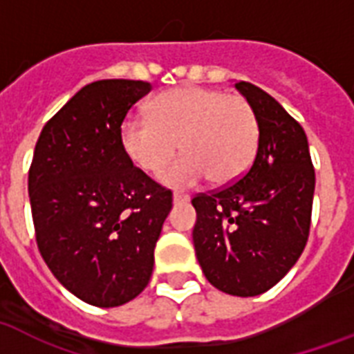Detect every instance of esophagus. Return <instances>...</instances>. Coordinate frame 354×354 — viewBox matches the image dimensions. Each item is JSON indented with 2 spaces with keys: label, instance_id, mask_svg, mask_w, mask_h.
I'll use <instances>...</instances> for the list:
<instances>
[{
  "label": "esophagus",
  "instance_id": "1",
  "mask_svg": "<svg viewBox=\"0 0 354 354\" xmlns=\"http://www.w3.org/2000/svg\"><path fill=\"white\" fill-rule=\"evenodd\" d=\"M188 201H190V196H185V194H179V192H175L174 194L175 205H179V203H188Z\"/></svg>",
  "mask_w": 354,
  "mask_h": 354
}]
</instances>
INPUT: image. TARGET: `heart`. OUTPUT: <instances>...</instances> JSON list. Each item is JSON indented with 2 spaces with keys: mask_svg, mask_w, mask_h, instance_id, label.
Listing matches in <instances>:
<instances>
[{
  "mask_svg": "<svg viewBox=\"0 0 354 354\" xmlns=\"http://www.w3.org/2000/svg\"><path fill=\"white\" fill-rule=\"evenodd\" d=\"M259 118L245 97L223 90L183 86L157 95L149 116L127 118L120 129L123 151L144 171H157L177 149L185 155L158 171L164 186L185 190L207 179L236 183L259 149Z\"/></svg>",
  "mask_w": 354,
  "mask_h": 354,
  "instance_id": "heart-1",
  "label": "heart"
}]
</instances>
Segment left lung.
Returning <instances> with one entry per match:
<instances>
[{"instance_id":"8db88e82","label":"left lung","mask_w":354,"mask_h":354,"mask_svg":"<svg viewBox=\"0 0 354 354\" xmlns=\"http://www.w3.org/2000/svg\"><path fill=\"white\" fill-rule=\"evenodd\" d=\"M236 90L259 118L253 166L234 185L192 199L194 248L207 281L253 297L286 275L308 240L316 175L299 123L268 92L245 81Z\"/></svg>"}]
</instances>
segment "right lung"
<instances>
[{
  "mask_svg": "<svg viewBox=\"0 0 354 354\" xmlns=\"http://www.w3.org/2000/svg\"><path fill=\"white\" fill-rule=\"evenodd\" d=\"M151 88L129 79L83 86L44 125L29 169L42 259L68 292L101 308L146 288L171 210V192L134 168L120 138L129 109Z\"/></svg>",
  "mask_w": 354,
  "mask_h": 354,
  "instance_id": "right-lung-1",
  "label": "right lung"
}]
</instances>
